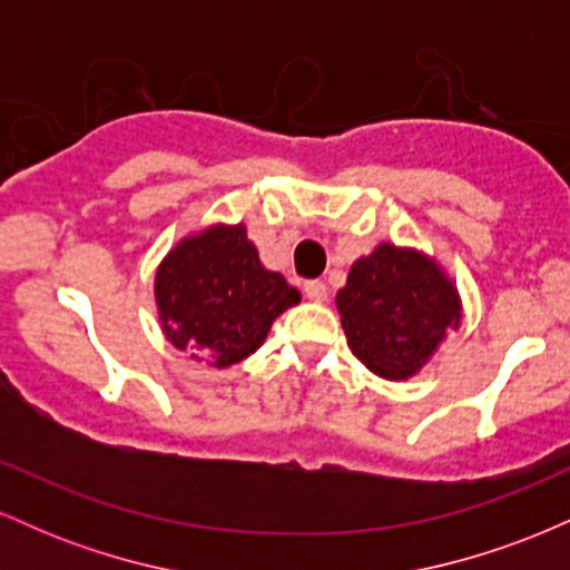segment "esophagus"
<instances>
[{
  "label": "esophagus",
  "instance_id": "34e87169",
  "mask_svg": "<svg viewBox=\"0 0 570 570\" xmlns=\"http://www.w3.org/2000/svg\"><path fill=\"white\" fill-rule=\"evenodd\" d=\"M303 292H305V297L311 299V303H326V297H330L324 281H305Z\"/></svg>",
  "mask_w": 570,
  "mask_h": 570
}]
</instances>
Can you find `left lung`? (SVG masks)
<instances>
[{"label": "left lung", "mask_w": 570, "mask_h": 570, "mask_svg": "<svg viewBox=\"0 0 570 570\" xmlns=\"http://www.w3.org/2000/svg\"><path fill=\"white\" fill-rule=\"evenodd\" d=\"M335 305L353 356L394 383L426 367L463 318L455 281L436 257L389 240L351 265Z\"/></svg>", "instance_id": "8db88e82"}]
</instances>
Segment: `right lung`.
<instances>
[{
    "label": "right lung",
    "mask_w": 570,
    "mask_h": 570,
    "mask_svg": "<svg viewBox=\"0 0 570 570\" xmlns=\"http://www.w3.org/2000/svg\"><path fill=\"white\" fill-rule=\"evenodd\" d=\"M153 289L168 343L217 370L252 356L281 313L299 303V292L263 265L244 222H212L176 240Z\"/></svg>",
    "instance_id": "obj_1"
}]
</instances>
